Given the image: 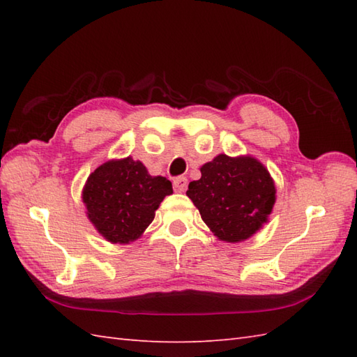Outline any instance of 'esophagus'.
I'll use <instances>...</instances> for the list:
<instances>
[{
	"label": "esophagus",
	"mask_w": 357,
	"mask_h": 357,
	"mask_svg": "<svg viewBox=\"0 0 357 357\" xmlns=\"http://www.w3.org/2000/svg\"><path fill=\"white\" fill-rule=\"evenodd\" d=\"M173 188H174V192L183 193L185 188H187V178H184V176L174 178L173 179Z\"/></svg>",
	"instance_id": "obj_1"
}]
</instances>
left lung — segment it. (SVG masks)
Listing matches in <instances>:
<instances>
[{"instance_id":"1","label":"left lung","mask_w":357,"mask_h":357,"mask_svg":"<svg viewBox=\"0 0 357 357\" xmlns=\"http://www.w3.org/2000/svg\"><path fill=\"white\" fill-rule=\"evenodd\" d=\"M268 170L255 158L219 155L201 167L187 196L221 241L239 242L261 229L276 198Z\"/></svg>"}]
</instances>
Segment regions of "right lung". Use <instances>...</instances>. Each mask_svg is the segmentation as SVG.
<instances>
[{"label":"right lung","mask_w":357,"mask_h":357,"mask_svg":"<svg viewBox=\"0 0 357 357\" xmlns=\"http://www.w3.org/2000/svg\"><path fill=\"white\" fill-rule=\"evenodd\" d=\"M172 183L150 176L146 167L128 156L109 161L90 174L82 192L87 215L102 236L115 244L138 239L167 195Z\"/></svg>","instance_id":"right-lung-1"}]
</instances>
